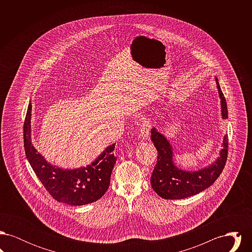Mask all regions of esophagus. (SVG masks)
Returning <instances> with one entry per match:
<instances>
[{
	"mask_svg": "<svg viewBox=\"0 0 252 252\" xmlns=\"http://www.w3.org/2000/svg\"><path fill=\"white\" fill-rule=\"evenodd\" d=\"M141 125H140V135L143 138V140H147L150 134V124L149 121L146 118H144L141 121Z\"/></svg>",
	"mask_w": 252,
	"mask_h": 252,
	"instance_id": "esophagus-1",
	"label": "esophagus"
}]
</instances>
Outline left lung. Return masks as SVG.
Wrapping results in <instances>:
<instances>
[{"label":"left lung","mask_w":252,"mask_h":252,"mask_svg":"<svg viewBox=\"0 0 252 252\" xmlns=\"http://www.w3.org/2000/svg\"><path fill=\"white\" fill-rule=\"evenodd\" d=\"M217 91L221 103L222 119L228 118L227 102L216 77ZM151 141L158 150V162L151 176L153 190L164 199H182L194 195L209 188L220 176L228 157V135L224 136L219 157L209 166L189 171L178 167L174 162L173 147L167 138L151 128Z\"/></svg>","instance_id":"obj_1"}]
</instances>
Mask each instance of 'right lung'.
I'll return each mask as SVG.
<instances>
[{"mask_svg": "<svg viewBox=\"0 0 252 252\" xmlns=\"http://www.w3.org/2000/svg\"><path fill=\"white\" fill-rule=\"evenodd\" d=\"M31 111L29 103L24 126L25 155L36 177L49 193L61 203L82 206L95 202L107 192L116 157L115 144L108 145L86 167L65 169L51 164L37 152L31 139Z\"/></svg>", "mask_w": 252, "mask_h": 252, "instance_id": "1", "label": "right lung"}]
</instances>
